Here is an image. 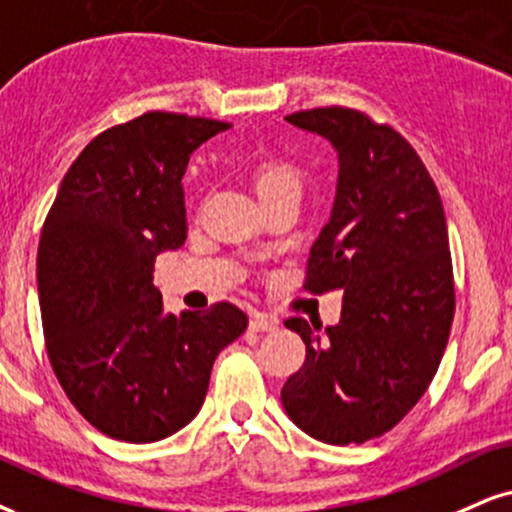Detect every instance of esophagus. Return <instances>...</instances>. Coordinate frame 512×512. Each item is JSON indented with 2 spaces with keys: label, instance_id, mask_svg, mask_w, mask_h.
Returning a JSON list of instances; mask_svg holds the SVG:
<instances>
[{
  "label": "esophagus",
  "instance_id": "34e87169",
  "mask_svg": "<svg viewBox=\"0 0 512 512\" xmlns=\"http://www.w3.org/2000/svg\"><path fill=\"white\" fill-rule=\"evenodd\" d=\"M251 330L256 332H275L280 330V318L277 315H270V313H261V311H254L251 313Z\"/></svg>",
  "mask_w": 512,
  "mask_h": 512
}]
</instances>
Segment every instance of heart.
<instances>
[{"label": "heart", "instance_id": "b5f03b06", "mask_svg": "<svg viewBox=\"0 0 512 512\" xmlns=\"http://www.w3.org/2000/svg\"><path fill=\"white\" fill-rule=\"evenodd\" d=\"M285 182H299L296 180V170L285 161H268L258 168L256 173V189L258 194L273 189L277 185H285Z\"/></svg>", "mask_w": 512, "mask_h": 512}]
</instances>
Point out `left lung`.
Segmentation results:
<instances>
[{
    "instance_id": "1",
    "label": "left lung",
    "mask_w": 512,
    "mask_h": 512,
    "mask_svg": "<svg viewBox=\"0 0 512 512\" xmlns=\"http://www.w3.org/2000/svg\"><path fill=\"white\" fill-rule=\"evenodd\" d=\"M337 151L332 213L311 246L304 289H344L334 327L287 320L306 361L282 406L313 439L346 446L382 437L430 387L449 344L453 268L437 185L389 125L344 106L285 118Z\"/></svg>"
}]
</instances>
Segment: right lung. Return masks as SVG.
<instances>
[{
    "label": "right lung",
    "mask_w": 512,
    "mask_h": 512,
    "mask_svg": "<svg viewBox=\"0 0 512 512\" xmlns=\"http://www.w3.org/2000/svg\"><path fill=\"white\" fill-rule=\"evenodd\" d=\"M230 125L149 111L109 128L63 175L37 246L49 363L80 415L130 444L166 439L199 413L213 361L246 313L163 311L154 261L187 239L189 156Z\"/></svg>",
    "instance_id": "obj_1"
}]
</instances>
